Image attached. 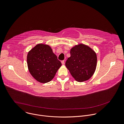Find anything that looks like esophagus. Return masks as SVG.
Returning <instances> with one entry per match:
<instances>
[{
    "instance_id": "obj_1",
    "label": "esophagus",
    "mask_w": 124,
    "mask_h": 124,
    "mask_svg": "<svg viewBox=\"0 0 124 124\" xmlns=\"http://www.w3.org/2000/svg\"><path fill=\"white\" fill-rule=\"evenodd\" d=\"M61 63H62V64L63 65H64V64H65V61H64V60L61 61Z\"/></svg>"
}]
</instances>
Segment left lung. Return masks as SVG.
Here are the masks:
<instances>
[{"label":"left lung","mask_w":124,"mask_h":124,"mask_svg":"<svg viewBox=\"0 0 124 124\" xmlns=\"http://www.w3.org/2000/svg\"><path fill=\"white\" fill-rule=\"evenodd\" d=\"M70 56L65 65L72 76L78 82L90 79L94 74L97 66L96 53L89 46L79 44L70 50Z\"/></svg>","instance_id":"left-lung-1"}]
</instances>
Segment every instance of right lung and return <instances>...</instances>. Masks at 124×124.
<instances>
[{"label":"right lung","instance_id":"1","mask_svg":"<svg viewBox=\"0 0 124 124\" xmlns=\"http://www.w3.org/2000/svg\"><path fill=\"white\" fill-rule=\"evenodd\" d=\"M27 62L30 74L43 83L50 81L62 65L51 47L43 44H37L28 52Z\"/></svg>","mask_w":124,"mask_h":124}]
</instances>
